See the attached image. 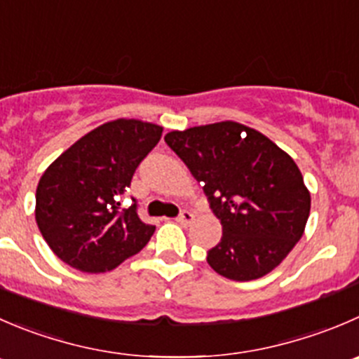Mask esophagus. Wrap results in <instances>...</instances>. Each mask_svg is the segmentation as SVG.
<instances>
[{
    "label": "esophagus",
    "mask_w": 359,
    "mask_h": 359,
    "mask_svg": "<svg viewBox=\"0 0 359 359\" xmlns=\"http://www.w3.org/2000/svg\"><path fill=\"white\" fill-rule=\"evenodd\" d=\"M177 221H179L180 224H182V226H189L191 222L194 221L193 212H189V210H182V212H180L179 217H177Z\"/></svg>",
    "instance_id": "1"
}]
</instances>
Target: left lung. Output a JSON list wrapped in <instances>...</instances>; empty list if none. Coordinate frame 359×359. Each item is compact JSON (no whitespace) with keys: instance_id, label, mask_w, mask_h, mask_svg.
<instances>
[{"instance_id":"8db88e82","label":"left lung","mask_w":359,"mask_h":359,"mask_svg":"<svg viewBox=\"0 0 359 359\" xmlns=\"http://www.w3.org/2000/svg\"><path fill=\"white\" fill-rule=\"evenodd\" d=\"M168 147L186 163L222 224L207 261L226 279H259L304 235L311 193L290 154L243 124L224 121L172 131Z\"/></svg>"}]
</instances>
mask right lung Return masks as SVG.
Wrapping results in <instances>:
<instances>
[{
	"instance_id": "right-lung-1",
	"label": "right lung",
	"mask_w": 359,
	"mask_h": 359,
	"mask_svg": "<svg viewBox=\"0 0 359 359\" xmlns=\"http://www.w3.org/2000/svg\"><path fill=\"white\" fill-rule=\"evenodd\" d=\"M161 133L137 119L105 123L45 170L34 217L59 259L80 272H109L147 245L156 226L138 217L135 198L128 208L121 201Z\"/></svg>"
}]
</instances>
